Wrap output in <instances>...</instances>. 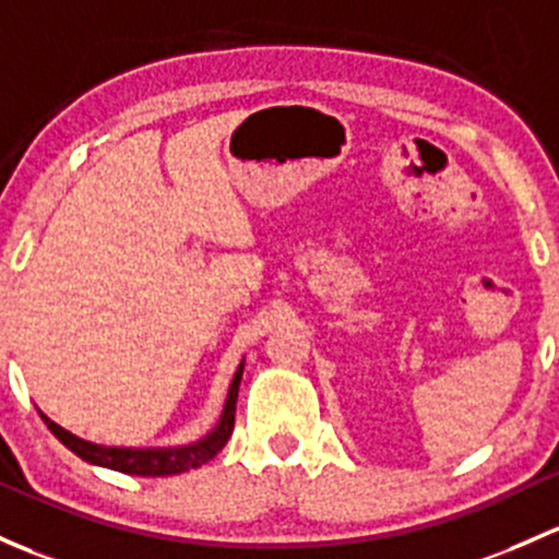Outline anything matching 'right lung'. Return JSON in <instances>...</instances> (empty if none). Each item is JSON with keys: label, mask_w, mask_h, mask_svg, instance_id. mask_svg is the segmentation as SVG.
<instances>
[{"label": "right lung", "mask_w": 559, "mask_h": 559, "mask_svg": "<svg viewBox=\"0 0 559 559\" xmlns=\"http://www.w3.org/2000/svg\"><path fill=\"white\" fill-rule=\"evenodd\" d=\"M243 361L238 364L233 374L230 391H227L225 407H222L219 420L216 426L205 433L203 439L190 444H176V448H109V444H96L87 442V439H80L78 433L67 431L63 426L52 423L45 413H39V418L45 420V426L56 433L58 442L63 448H69L74 455L82 457V461L93 463V466L111 468V472L120 474H133V477H171V474L190 472V468L203 466L211 457L216 455L227 444V439L233 437L235 426V402H238V388L240 378H243Z\"/></svg>", "instance_id": "obj_1"}]
</instances>
